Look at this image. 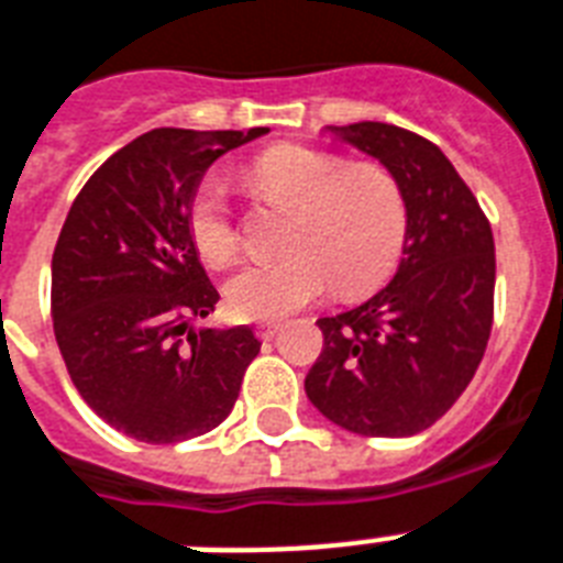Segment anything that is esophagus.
Masks as SVG:
<instances>
[{"instance_id":"34e87169","label":"esophagus","mask_w":563,"mask_h":563,"mask_svg":"<svg viewBox=\"0 0 563 563\" xmlns=\"http://www.w3.org/2000/svg\"><path fill=\"white\" fill-rule=\"evenodd\" d=\"M280 329H283V323H277V321L260 323V327H257V338H260V341H274V338L280 335Z\"/></svg>"}]
</instances>
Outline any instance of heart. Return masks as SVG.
Masks as SVG:
<instances>
[{
  "label": "heart",
  "mask_w": 563,
  "mask_h": 563,
  "mask_svg": "<svg viewBox=\"0 0 563 563\" xmlns=\"http://www.w3.org/2000/svg\"><path fill=\"white\" fill-rule=\"evenodd\" d=\"M263 194L297 210L289 254L257 260L225 283V303L242 321H280L338 289L358 297L393 272L408 234V202L399 178L382 164H355L338 153L280 147L254 170ZM190 236L199 257L228 266L242 249L231 187L208 176L190 202Z\"/></svg>",
  "instance_id": "1"
}]
</instances>
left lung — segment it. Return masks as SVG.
Listing matches in <instances>:
<instances>
[{
	"instance_id": "8db88e82",
	"label": "left lung",
	"mask_w": 563,
	"mask_h": 563,
	"mask_svg": "<svg viewBox=\"0 0 563 563\" xmlns=\"http://www.w3.org/2000/svg\"><path fill=\"white\" fill-rule=\"evenodd\" d=\"M344 141L399 178L408 234L399 272L367 303L321 318L306 396L361 437H413L451 410L477 373L495 321V236L433 141L361 121Z\"/></svg>"
}]
</instances>
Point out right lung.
Instances as JSON below:
<instances>
[{
	"label": "right lung",
	"mask_w": 563,
	"mask_h": 563,
	"mask_svg": "<svg viewBox=\"0 0 563 563\" xmlns=\"http://www.w3.org/2000/svg\"><path fill=\"white\" fill-rule=\"evenodd\" d=\"M266 132H144L91 173L63 222L52 257L59 355L86 405L132 440L213 431L257 358L249 327L187 332L219 300L196 257L190 202L219 155Z\"/></svg>",
	"instance_id": "add662e5"
}]
</instances>
